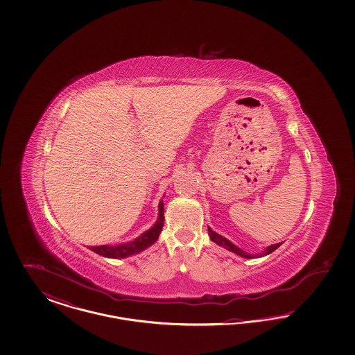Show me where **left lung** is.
<instances>
[{
    "mask_svg": "<svg viewBox=\"0 0 355 355\" xmlns=\"http://www.w3.org/2000/svg\"><path fill=\"white\" fill-rule=\"evenodd\" d=\"M209 230V236H210V239L213 241V242H216L217 245H220L222 248H225V249H227L229 252H233V253L238 254V255H241V257H243V258H257V257H263V255H268V254L272 253L275 249H278L281 245H282V242L281 243H275V245H271L269 246L263 253L259 254H248L245 253L243 250H241L239 248H236L234 243H232L229 239H226L225 236H220L218 233H216V232H213L210 227L207 229Z\"/></svg>",
    "mask_w": 355,
    "mask_h": 355,
    "instance_id": "obj_1",
    "label": "left lung"
}]
</instances>
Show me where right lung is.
Listing matches in <instances>:
<instances>
[{
  "mask_svg": "<svg viewBox=\"0 0 355 355\" xmlns=\"http://www.w3.org/2000/svg\"><path fill=\"white\" fill-rule=\"evenodd\" d=\"M164 202H159V214H158V220L153 225L149 230H146L144 234L135 238V241L128 242V243H122L117 246H107V245H102V246H90L89 249L94 253L100 254L102 257H107V258H126L130 257L133 254L139 253L142 250H145L146 248L152 246L153 243L158 239L159 233L162 230L164 226Z\"/></svg>",
  "mask_w": 355,
  "mask_h": 355,
  "instance_id": "obj_1",
  "label": "right lung"
}]
</instances>
